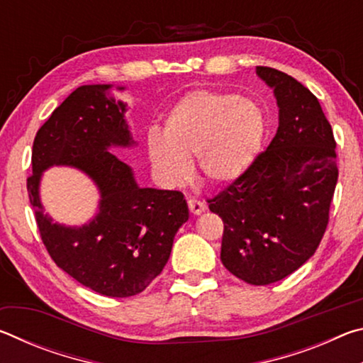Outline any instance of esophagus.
I'll use <instances>...</instances> for the list:
<instances>
[{
    "label": "esophagus",
    "mask_w": 363,
    "mask_h": 363,
    "mask_svg": "<svg viewBox=\"0 0 363 363\" xmlns=\"http://www.w3.org/2000/svg\"><path fill=\"white\" fill-rule=\"evenodd\" d=\"M189 210L192 214H201L205 210H206V205L203 203V201L196 200V199H189Z\"/></svg>",
    "instance_id": "34e87169"
}]
</instances>
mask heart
I'll return each mask as SVG.
<instances>
[{
	"label": "heart",
	"instance_id": "heart-1",
	"mask_svg": "<svg viewBox=\"0 0 363 363\" xmlns=\"http://www.w3.org/2000/svg\"><path fill=\"white\" fill-rule=\"evenodd\" d=\"M262 138L264 115L255 101L225 91L196 89L169 110L163 136L150 133L147 149L163 181L186 182L189 162L196 160L203 181L225 186L247 173Z\"/></svg>",
	"mask_w": 363,
	"mask_h": 363
}]
</instances>
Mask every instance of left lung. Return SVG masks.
I'll use <instances>...</instances> for the list:
<instances>
[{
    "mask_svg": "<svg viewBox=\"0 0 363 363\" xmlns=\"http://www.w3.org/2000/svg\"><path fill=\"white\" fill-rule=\"evenodd\" d=\"M256 73L274 89L277 133L247 173L208 203L224 223V267L250 285H269L299 269L320 245L337 181L336 143L304 84L270 67Z\"/></svg>",
    "mask_w": 363,
    "mask_h": 363,
    "instance_id": "1",
    "label": "left lung"
}]
</instances>
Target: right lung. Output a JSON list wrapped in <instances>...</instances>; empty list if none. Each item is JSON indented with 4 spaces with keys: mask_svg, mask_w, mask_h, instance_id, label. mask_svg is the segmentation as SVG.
<instances>
[{
    "mask_svg": "<svg viewBox=\"0 0 363 363\" xmlns=\"http://www.w3.org/2000/svg\"><path fill=\"white\" fill-rule=\"evenodd\" d=\"M110 88L79 86L54 110L35 136L27 190L52 261L96 293L128 298L144 291L167 266L189 208L179 190L139 187L133 169L108 152L136 144L126 104L108 97ZM51 166L82 169L100 189V211L88 225L67 228L44 213L39 181Z\"/></svg>",
    "mask_w": 363,
    "mask_h": 363,
    "instance_id": "right-lung-1",
    "label": "right lung"
}]
</instances>
